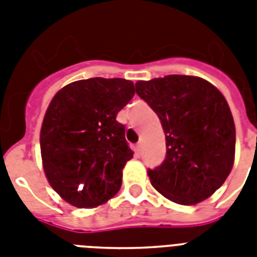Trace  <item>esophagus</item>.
<instances>
[{"mask_svg": "<svg viewBox=\"0 0 257 257\" xmlns=\"http://www.w3.org/2000/svg\"><path fill=\"white\" fill-rule=\"evenodd\" d=\"M135 151H136V155H141V151H143V143H141V141L136 145Z\"/></svg>", "mask_w": 257, "mask_h": 257, "instance_id": "1", "label": "esophagus"}]
</instances>
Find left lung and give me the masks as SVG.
<instances>
[{
	"label": "left lung",
	"mask_w": 257,
	"mask_h": 257,
	"mask_svg": "<svg viewBox=\"0 0 257 257\" xmlns=\"http://www.w3.org/2000/svg\"><path fill=\"white\" fill-rule=\"evenodd\" d=\"M136 93L159 116L167 141L163 164L148 169L153 188L181 205L208 199L235 161V122L227 100L207 80L181 74L137 81Z\"/></svg>",
	"instance_id": "left-lung-1"
}]
</instances>
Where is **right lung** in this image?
<instances>
[{"label":"right lung","mask_w":257,"mask_h":257,"mask_svg":"<svg viewBox=\"0 0 257 257\" xmlns=\"http://www.w3.org/2000/svg\"><path fill=\"white\" fill-rule=\"evenodd\" d=\"M135 96L124 78L74 81L56 93L40 133L44 172L54 191L77 208L106 203L133 157L117 113Z\"/></svg>","instance_id":"add662e5"}]
</instances>
